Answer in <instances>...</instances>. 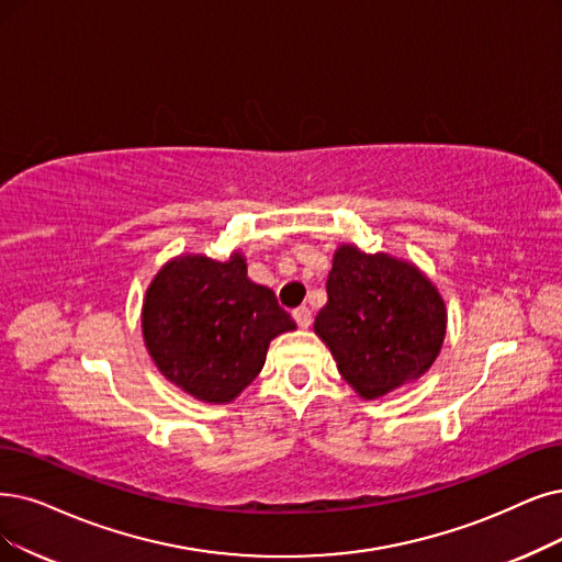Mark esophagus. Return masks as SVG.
I'll list each match as a JSON object with an SVG mask.
<instances>
[{"label": "esophagus", "mask_w": 562, "mask_h": 562, "mask_svg": "<svg viewBox=\"0 0 562 562\" xmlns=\"http://www.w3.org/2000/svg\"><path fill=\"white\" fill-rule=\"evenodd\" d=\"M293 318H295V323H297L302 329H308L311 323H313V316H311V311H308L306 306L295 308V311H293Z\"/></svg>", "instance_id": "34e87169"}]
</instances>
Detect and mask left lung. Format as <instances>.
Segmentation results:
<instances>
[{
    "label": "left lung",
    "mask_w": 562,
    "mask_h": 562,
    "mask_svg": "<svg viewBox=\"0 0 562 562\" xmlns=\"http://www.w3.org/2000/svg\"><path fill=\"white\" fill-rule=\"evenodd\" d=\"M313 331L346 383L371 401L431 369L445 341L447 308L415 262L341 244Z\"/></svg>",
    "instance_id": "8db88e82"
}]
</instances>
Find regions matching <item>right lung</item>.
I'll use <instances>...</instances> for the list:
<instances>
[{"instance_id": "obj_1", "label": "right lung", "mask_w": 562, "mask_h": 562, "mask_svg": "<svg viewBox=\"0 0 562 562\" xmlns=\"http://www.w3.org/2000/svg\"><path fill=\"white\" fill-rule=\"evenodd\" d=\"M143 339L156 369L205 403H231L265 367L269 341L297 325L267 285L246 277V258H170L143 300Z\"/></svg>"}]
</instances>
